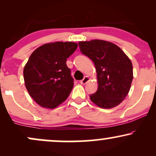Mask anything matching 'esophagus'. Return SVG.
I'll return each mask as SVG.
<instances>
[{"label":"esophagus","mask_w":156,"mask_h":156,"mask_svg":"<svg viewBox=\"0 0 156 156\" xmlns=\"http://www.w3.org/2000/svg\"><path fill=\"white\" fill-rule=\"evenodd\" d=\"M89 80V78L88 76H85L84 77V78H83V79H82L81 80H80V83L82 84V85H84V84H86L87 83V82H88Z\"/></svg>","instance_id":"obj_1"}]
</instances>
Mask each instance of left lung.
Instances as JSON below:
<instances>
[{"label":"left lung","instance_id":"left-lung-1","mask_svg":"<svg viewBox=\"0 0 156 156\" xmlns=\"http://www.w3.org/2000/svg\"><path fill=\"white\" fill-rule=\"evenodd\" d=\"M78 44L96 68L98 88L89 96L90 100L102 108L117 106L129 92L133 80L131 61L120 48L107 41L94 39Z\"/></svg>","mask_w":156,"mask_h":156}]
</instances>
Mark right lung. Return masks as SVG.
I'll list each match as a JSON object with an SVG mask.
<instances>
[{
    "mask_svg": "<svg viewBox=\"0 0 156 156\" xmlns=\"http://www.w3.org/2000/svg\"><path fill=\"white\" fill-rule=\"evenodd\" d=\"M78 44L55 42L44 44L30 55L24 69L25 85L30 96L44 108H54L66 101L73 88V78L66 61Z\"/></svg>",
    "mask_w": 156,
    "mask_h": 156,
    "instance_id": "right-lung-1",
    "label": "right lung"
}]
</instances>
